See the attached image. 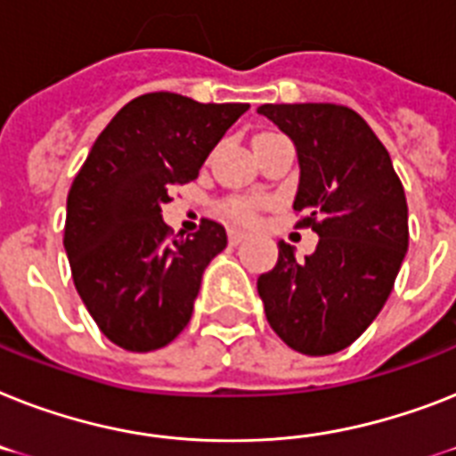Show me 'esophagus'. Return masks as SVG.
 Here are the masks:
<instances>
[{"label":"esophagus","mask_w":456,"mask_h":456,"mask_svg":"<svg viewBox=\"0 0 456 456\" xmlns=\"http://www.w3.org/2000/svg\"><path fill=\"white\" fill-rule=\"evenodd\" d=\"M243 239H246L243 232H239V229H229V243H232V246H239Z\"/></svg>","instance_id":"obj_1"}]
</instances>
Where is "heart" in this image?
<instances>
[{"label": "heart", "instance_id": "1", "mask_svg": "<svg viewBox=\"0 0 456 456\" xmlns=\"http://www.w3.org/2000/svg\"><path fill=\"white\" fill-rule=\"evenodd\" d=\"M227 216L239 224H250L255 220V210H257V201L255 199H232L227 203Z\"/></svg>", "mask_w": 456, "mask_h": 456}]
</instances>
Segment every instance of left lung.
<instances>
[{"label":"left lung","instance_id":"8db88e82","mask_svg":"<svg viewBox=\"0 0 456 456\" xmlns=\"http://www.w3.org/2000/svg\"><path fill=\"white\" fill-rule=\"evenodd\" d=\"M297 150L292 208L318 246L305 260L281 240L279 262L257 279L273 332L306 356L346 349L394 290L408 253V201L387 147L361 114L330 102L262 105Z\"/></svg>","mask_w":456,"mask_h":456}]
</instances>
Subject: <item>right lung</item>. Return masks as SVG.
Wrapping results in <instances>:
<instances>
[{
    "label": "right lung",
    "instance_id": "add662e5",
    "mask_svg": "<svg viewBox=\"0 0 456 456\" xmlns=\"http://www.w3.org/2000/svg\"><path fill=\"white\" fill-rule=\"evenodd\" d=\"M246 102H196L147 94L98 135L68 194L65 253L81 302L102 335L126 351L173 342L194 312L210 260L227 248L220 222L170 236L161 206L194 180Z\"/></svg>",
    "mask_w": 456,
    "mask_h": 456
}]
</instances>
